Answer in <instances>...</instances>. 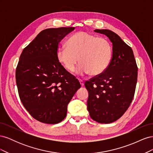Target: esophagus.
I'll use <instances>...</instances> for the list:
<instances>
[{
  "mask_svg": "<svg viewBox=\"0 0 153 153\" xmlns=\"http://www.w3.org/2000/svg\"><path fill=\"white\" fill-rule=\"evenodd\" d=\"M79 82H80V85L82 86H84V82H83V80H79Z\"/></svg>",
  "mask_w": 153,
  "mask_h": 153,
  "instance_id": "esophagus-1",
  "label": "esophagus"
}]
</instances>
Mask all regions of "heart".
Instances as JSON below:
<instances>
[{
    "label": "heart",
    "instance_id": "heart-1",
    "mask_svg": "<svg viewBox=\"0 0 153 153\" xmlns=\"http://www.w3.org/2000/svg\"><path fill=\"white\" fill-rule=\"evenodd\" d=\"M56 57L69 71H74L80 61L81 63L77 73H91L97 76L103 73L109 66L112 57V47L106 38L80 31L68 39L66 46L58 48Z\"/></svg>",
    "mask_w": 153,
    "mask_h": 153
}]
</instances>
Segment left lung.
<instances>
[{
    "label": "left lung",
    "instance_id": "1",
    "mask_svg": "<svg viewBox=\"0 0 153 153\" xmlns=\"http://www.w3.org/2000/svg\"><path fill=\"white\" fill-rule=\"evenodd\" d=\"M112 43V57L107 69L85 83L89 92L87 110L100 123L117 121L127 110L135 94L138 68L130 47L115 32L96 29Z\"/></svg>",
    "mask_w": 153,
    "mask_h": 153
}]
</instances>
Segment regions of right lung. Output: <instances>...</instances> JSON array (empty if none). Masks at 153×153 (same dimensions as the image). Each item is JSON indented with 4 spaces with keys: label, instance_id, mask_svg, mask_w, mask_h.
<instances>
[{
    "label": "right lung",
    "instance_id": "1",
    "mask_svg": "<svg viewBox=\"0 0 153 153\" xmlns=\"http://www.w3.org/2000/svg\"><path fill=\"white\" fill-rule=\"evenodd\" d=\"M75 27L45 29L22 51L16 82L23 105L32 117L57 124L66 117L68 105L81 85L57 59L59 43Z\"/></svg>",
    "mask_w": 153,
    "mask_h": 153
}]
</instances>
